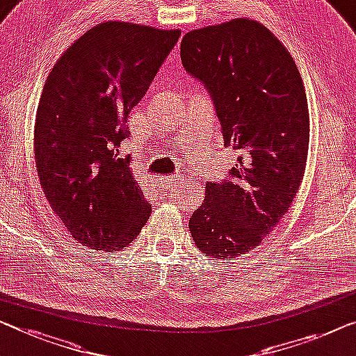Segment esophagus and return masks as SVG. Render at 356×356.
I'll return each mask as SVG.
<instances>
[{
  "mask_svg": "<svg viewBox=\"0 0 356 356\" xmlns=\"http://www.w3.org/2000/svg\"><path fill=\"white\" fill-rule=\"evenodd\" d=\"M179 180V176H168V177H158V182H161L164 187H171Z\"/></svg>",
  "mask_w": 356,
  "mask_h": 356,
  "instance_id": "1",
  "label": "esophagus"
}]
</instances>
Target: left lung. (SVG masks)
I'll use <instances>...</instances> for the list:
<instances>
[{
  "mask_svg": "<svg viewBox=\"0 0 356 356\" xmlns=\"http://www.w3.org/2000/svg\"><path fill=\"white\" fill-rule=\"evenodd\" d=\"M188 75L209 92L238 163L190 217L206 257L233 259L261 245L302 184L309 153V107L300 73L286 47L249 19L188 31L180 42Z\"/></svg>",
  "mask_w": 356,
  "mask_h": 356,
  "instance_id": "8db88e82",
  "label": "left lung"
}]
</instances>
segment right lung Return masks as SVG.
Returning <instances> with one entry per match:
<instances>
[{
  "instance_id": "right-lung-1",
  "label": "right lung",
  "mask_w": 356,
  "mask_h": 356,
  "mask_svg": "<svg viewBox=\"0 0 356 356\" xmlns=\"http://www.w3.org/2000/svg\"><path fill=\"white\" fill-rule=\"evenodd\" d=\"M179 30L104 22L63 52L42 88L35 160L52 211L70 235L97 251L129 246L152 204L120 147L127 116L176 46Z\"/></svg>"
}]
</instances>
